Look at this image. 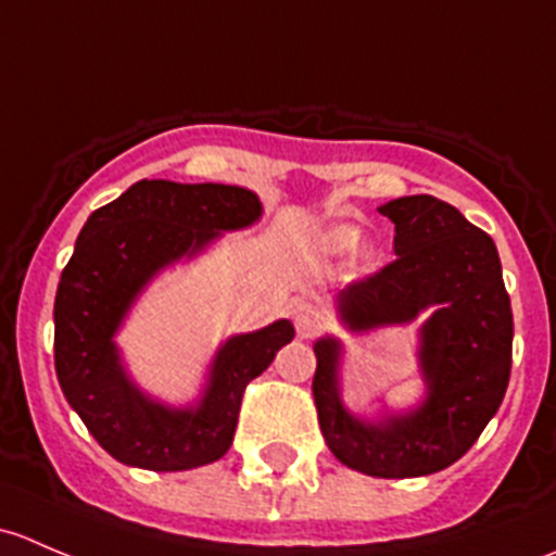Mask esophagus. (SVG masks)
I'll list each match as a JSON object with an SVG mask.
<instances>
[{
    "label": "esophagus",
    "mask_w": 556,
    "mask_h": 556,
    "mask_svg": "<svg viewBox=\"0 0 556 556\" xmlns=\"http://www.w3.org/2000/svg\"><path fill=\"white\" fill-rule=\"evenodd\" d=\"M293 319H295V328H299V333L304 336V339H309V336H317L319 330L325 328V309L323 306L312 304V301H304V304L295 306L293 312Z\"/></svg>",
    "instance_id": "esophagus-1"
}]
</instances>
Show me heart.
I'll use <instances>...</instances> for the list:
<instances>
[{"mask_svg": "<svg viewBox=\"0 0 556 556\" xmlns=\"http://www.w3.org/2000/svg\"><path fill=\"white\" fill-rule=\"evenodd\" d=\"M357 231L355 228H336V231H330L328 237H325V247L333 252H341V250H352V247L357 244Z\"/></svg>", "mask_w": 556, "mask_h": 556, "instance_id": "1", "label": "heart"}]
</instances>
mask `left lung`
<instances>
[{
    "label": "left lung",
    "instance_id": "1",
    "mask_svg": "<svg viewBox=\"0 0 556 556\" xmlns=\"http://www.w3.org/2000/svg\"><path fill=\"white\" fill-rule=\"evenodd\" d=\"M379 212L395 223V261L346 285L339 306L357 330L408 323L439 306L425 323L419 355L428 401L384 425L350 417L336 392L333 339L314 344L312 392L319 430L336 459L379 479H412L457 463L501 408L511 377V299L495 242L452 204L403 195Z\"/></svg>",
    "mask_w": 556,
    "mask_h": 556
}]
</instances>
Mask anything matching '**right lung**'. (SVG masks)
Returning <instances> with one entry per match:
<instances>
[{
	"mask_svg": "<svg viewBox=\"0 0 556 556\" xmlns=\"http://www.w3.org/2000/svg\"><path fill=\"white\" fill-rule=\"evenodd\" d=\"M261 201L237 185L139 179L99 206L77 237L55 293V377L93 439L123 465L188 470L228 452L247 384L295 336L288 319L237 336L217 355L195 412H169L139 395L117 363L112 333L142 285L217 231L250 226Z\"/></svg>",
	"mask_w": 556,
	"mask_h": 556,
	"instance_id": "add662e5",
	"label": "right lung"
}]
</instances>
